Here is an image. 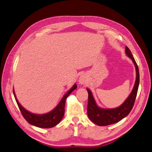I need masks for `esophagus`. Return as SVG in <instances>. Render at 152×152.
<instances>
[{
	"mask_svg": "<svg viewBox=\"0 0 152 152\" xmlns=\"http://www.w3.org/2000/svg\"><path fill=\"white\" fill-rule=\"evenodd\" d=\"M79 82L81 84H84L87 82V78L86 76L84 75H80L79 78Z\"/></svg>",
	"mask_w": 152,
	"mask_h": 152,
	"instance_id": "esophagus-1",
	"label": "esophagus"
}]
</instances>
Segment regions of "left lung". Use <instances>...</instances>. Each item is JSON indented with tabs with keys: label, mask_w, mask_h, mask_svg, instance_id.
<instances>
[{
	"label": "left lung",
	"mask_w": 152,
	"mask_h": 152,
	"mask_svg": "<svg viewBox=\"0 0 152 152\" xmlns=\"http://www.w3.org/2000/svg\"><path fill=\"white\" fill-rule=\"evenodd\" d=\"M126 53L131 58L134 63L136 70V79L132 93L127 99L120 107L114 109H102L99 108L96 104L91 91L88 92V104H87V115L90 120L95 124L100 126H104L117 123L121 121L130 113L134 104L135 99L138 90L140 83L139 68L130 49L126 46Z\"/></svg>",
	"instance_id": "1"
}]
</instances>
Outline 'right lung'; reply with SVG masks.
Wrapping results in <instances>:
<instances>
[{"label":"right lung","instance_id":"obj_1","mask_svg":"<svg viewBox=\"0 0 152 152\" xmlns=\"http://www.w3.org/2000/svg\"><path fill=\"white\" fill-rule=\"evenodd\" d=\"M75 89H77V84H75L73 86L72 88L68 91V93L66 94H65V96H63V98L61 100V102H59L58 105L53 110V111L44 115H35L26 111V110L23 108L21 104L18 103L14 91L13 93L22 115L27 122L31 124V125L38 127L50 128L56 126L63 118L64 114H65V105L66 99L68 96L73 91H74Z\"/></svg>","mask_w":152,"mask_h":152}]
</instances>
